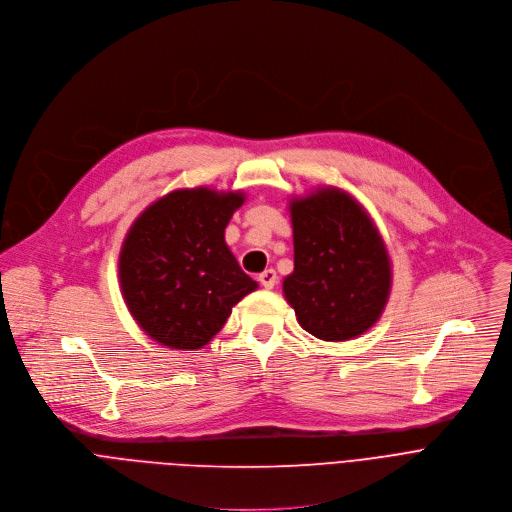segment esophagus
I'll list each match as a JSON object with an SVG mask.
<instances>
[{
    "mask_svg": "<svg viewBox=\"0 0 512 512\" xmlns=\"http://www.w3.org/2000/svg\"><path fill=\"white\" fill-rule=\"evenodd\" d=\"M258 282H260L264 288H274V284L278 282V276H276V272H274L272 268H268V270H264L262 274H258Z\"/></svg>",
    "mask_w": 512,
    "mask_h": 512,
    "instance_id": "34e87169",
    "label": "esophagus"
}]
</instances>
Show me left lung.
<instances>
[{
	"label": "left lung",
	"instance_id": "8db88e82",
	"mask_svg": "<svg viewBox=\"0 0 512 512\" xmlns=\"http://www.w3.org/2000/svg\"><path fill=\"white\" fill-rule=\"evenodd\" d=\"M290 220L294 270L282 290L300 327L323 341L363 335L391 290V262L375 224L337 187L292 199Z\"/></svg>",
	"mask_w": 512,
	"mask_h": 512
}]
</instances>
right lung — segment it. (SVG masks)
Here are the masks:
<instances>
[{"label": "right lung", "instance_id": "right-lung-1", "mask_svg": "<svg viewBox=\"0 0 512 512\" xmlns=\"http://www.w3.org/2000/svg\"><path fill=\"white\" fill-rule=\"evenodd\" d=\"M242 203L240 191L175 189L131 226L119 256L121 290L153 341L201 349L222 331L232 306L258 288L224 240Z\"/></svg>", "mask_w": 512, "mask_h": 512}]
</instances>
